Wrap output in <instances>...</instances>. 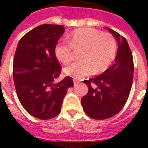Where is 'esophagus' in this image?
I'll return each mask as SVG.
<instances>
[{
	"instance_id": "1",
	"label": "esophagus",
	"mask_w": 148,
	"mask_h": 148,
	"mask_svg": "<svg viewBox=\"0 0 148 148\" xmlns=\"http://www.w3.org/2000/svg\"><path fill=\"white\" fill-rule=\"evenodd\" d=\"M73 82H74V86H77V84H78V82H79L78 81L75 80V79H74V80H73Z\"/></svg>"
}]
</instances>
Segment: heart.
Instances as JSON below:
<instances>
[{"instance_id":"obj_1","label":"heart","mask_w":148,"mask_h":148,"mask_svg":"<svg viewBox=\"0 0 148 148\" xmlns=\"http://www.w3.org/2000/svg\"><path fill=\"white\" fill-rule=\"evenodd\" d=\"M68 42L59 41L54 49L55 57L63 64L73 60L74 51H80L82 59L74 62L64 69L65 74L76 79L106 71L114 61L117 43L110 33L102 32L91 27L72 32Z\"/></svg>"}]
</instances>
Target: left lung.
Instances as JSON below:
<instances>
[{
	"instance_id": "left-lung-1",
	"label": "left lung",
	"mask_w": 148,
	"mask_h": 148,
	"mask_svg": "<svg viewBox=\"0 0 148 148\" xmlns=\"http://www.w3.org/2000/svg\"><path fill=\"white\" fill-rule=\"evenodd\" d=\"M106 29L117 41V54L113 64L104 73L83 81L89 90L81 101L85 112L96 120L108 119L121 111L133 81V58L127 40L111 28Z\"/></svg>"
}]
</instances>
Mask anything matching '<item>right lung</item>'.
I'll use <instances>...</instances> for the list:
<instances>
[{"mask_svg": "<svg viewBox=\"0 0 148 148\" xmlns=\"http://www.w3.org/2000/svg\"><path fill=\"white\" fill-rule=\"evenodd\" d=\"M65 28L57 24H42L25 34L18 42L13 60V80L20 102L34 117L48 120L61 111L71 77L58 83L61 66L54 49Z\"/></svg>", "mask_w": 148, "mask_h": 148, "instance_id": "add662e5", "label": "right lung"}]
</instances>
